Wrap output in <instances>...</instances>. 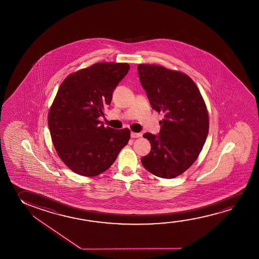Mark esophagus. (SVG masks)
Listing matches in <instances>:
<instances>
[{"mask_svg":"<svg viewBox=\"0 0 259 259\" xmlns=\"http://www.w3.org/2000/svg\"><path fill=\"white\" fill-rule=\"evenodd\" d=\"M141 135L139 133H134V132H131V137L132 138H138V137H140Z\"/></svg>","mask_w":259,"mask_h":259,"instance_id":"esophagus-1","label":"esophagus"}]
</instances>
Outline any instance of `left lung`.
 <instances>
[{
	"mask_svg": "<svg viewBox=\"0 0 259 259\" xmlns=\"http://www.w3.org/2000/svg\"><path fill=\"white\" fill-rule=\"evenodd\" d=\"M137 68L152 108L164 114L159 135H144L151 152L141 159L142 164L155 176L175 178L193 164L202 150L208 133L207 107L186 74L149 64Z\"/></svg>",
	"mask_w": 259,
	"mask_h": 259,
	"instance_id": "obj_1",
	"label": "left lung"
}]
</instances>
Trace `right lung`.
Returning a JSON list of instances; mask_svg holds the SVG:
<instances>
[{
	"instance_id": "obj_1",
	"label": "right lung",
	"mask_w": 259,
	"mask_h": 259,
	"mask_svg": "<svg viewBox=\"0 0 259 259\" xmlns=\"http://www.w3.org/2000/svg\"><path fill=\"white\" fill-rule=\"evenodd\" d=\"M129 69L127 63H96L61 83L48 124L58 155L74 172L87 177L102 174L127 144L129 129L105 127L98 118Z\"/></svg>"
}]
</instances>
